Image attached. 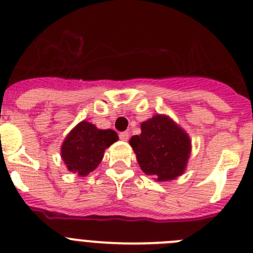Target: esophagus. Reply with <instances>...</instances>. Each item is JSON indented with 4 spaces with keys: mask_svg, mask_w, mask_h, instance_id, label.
<instances>
[{
    "mask_svg": "<svg viewBox=\"0 0 253 253\" xmlns=\"http://www.w3.org/2000/svg\"><path fill=\"white\" fill-rule=\"evenodd\" d=\"M119 138L120 140H123V142H126L129 139V133L128 131H123V133L119 134Z\"/></svg>",
    "mask_w": 253,
    "mask_h": 253,
    "instance_id": "obj_1",
    "label": "esophagus"
}]
</instances>
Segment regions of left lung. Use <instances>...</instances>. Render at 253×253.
<instances>
[{
	"label": "left lung",
	"instance_id": "obj_1",
	"mask_svg": "<svg viewBox=\"0 0 253 253\" xmlns=\"http://www.w3.org/2000/svg\"><path fill=\"white\" fill-rule=\"evenodd\" d=\"M140 129L142 133L131 136L129 144L143 172L157 182H168L182 175L192 150L187 131L164 114L143 122Z\"/></svg>",
	"mask_w": 253,
	"mask_h": 253
}]
</instances>
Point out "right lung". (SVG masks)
Masks as SVG:
<instances>
[{
    "label": "right lung",
    "mask_w": 253,
    "mask_h": 253,
    "mask_svg": "<svg viewBox=\"0 0 253 253\" xmlns=\"http://www.w3.org/2000/svg\"><path fill=\"white\" fill-rule=\"evenodd\" d=\"M113 129H99L83 120L74 126L61 144V158L70 172L86 177L103 161L104 152L118 140Z\"/></svg>",
    "instance_id": "add662e5"
}]
</instances>
